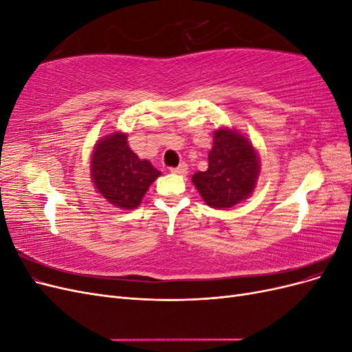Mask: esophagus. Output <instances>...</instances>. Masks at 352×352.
<instances>
[{"instance_id":"1","label":"esophagus","mask_w":352,"mask_h":352,"mask_svg":"<svg viewBox=\"0 0 352 352\" xmlns=\"http://www.w3.org/2000/svg\"><path fill=\"white\" fill-rule=\"evenodd\" d=\"M170 172L176 173V175H186L188 173V166L185 163H182V164H179L177 167L170 168Z\"/></svg>"}]
</instances>
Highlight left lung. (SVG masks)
Segmentation results:
<instances>
[{
	"mask_svg": "<svg viewBox=\"0 0 352 352\" xmlns=\"http://www.w3.org/2000/svg\"><path fill=\"white\" fill-rule=\"evenodd\" d=\"M260 172L252 145L235 131L214 132V145L208 153V168L192 176L202 199L212 208H229L248 198Z\"/></svg>",
	"mask_w": 352,
	"mask_h": 352,
	"instance_id": "1",
	"label": "left lung"
}]
</instances>
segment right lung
I'll return each instance as SVG.
<instances>
[{"mask_svg":"<svg viewBox=\"0 0 352 352\" xmlns=\"http://www.w3.org/2000/svg\"><path fill=\"white\" fill-rule=\"evenodd\" d=\"M91 176L98 192L111 204L132 210L162 175L146 160H140L127 145V136L113 133L95 146Z\"/></svg>","mask_w":352,"mask_h":352,"instance_id":"add662e5","label":"right lung"}]
</instances>
